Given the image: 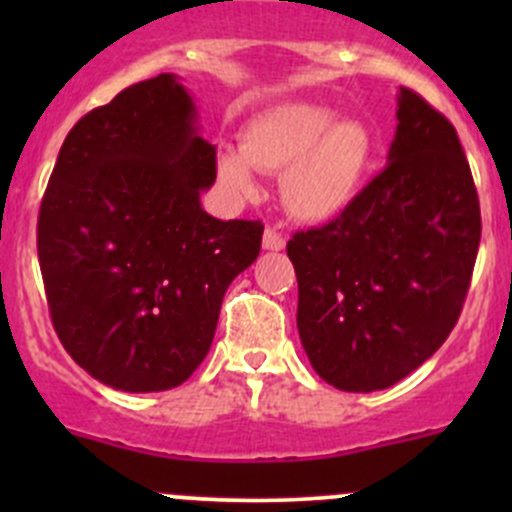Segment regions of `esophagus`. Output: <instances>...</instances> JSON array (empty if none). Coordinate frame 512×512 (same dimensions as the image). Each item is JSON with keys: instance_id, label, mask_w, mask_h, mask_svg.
I'll return each instance as SVG.
<instances>
[{"instance_id": "34e87169", "label": "esophagus", "mask_w": 512, "mask_h": 512, "mask_svg": "<svg viewBox=\"0 0 512 512\" xmlns=\"http://www.w3.org/2000/svg\"><path fill=\"white\" fill-rule=\"evenodd\" d=\"M262 247H265V250H275V252L282 250V247H285V237H282L275 227H267L265 235H262Z\"/></svg>"}]
</instances>
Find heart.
<instances>
[{"mask_svg": "<svg viewBox=\"0 0 512 512\" xmlns=\"http://www.w3.org/2000/svg\"><path fill=\"white\" fill-rule=\"evenodd\" d=\"M374 136L354 118L314 103H282L252 118L240 151L218 156V178L235 195L255 193L252 168L282 173V203L302 223L339 218L364 185Z\"/></svg>", "mask_w": 512, "mask_h": 512, "instance_id": "obj_1", "label": "heart"}]
</instances>
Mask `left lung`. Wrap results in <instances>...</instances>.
I'll use <instances>...</instances> for the list:
<instances>
[{
    "label": "left lung",
    "mask_w": 512,
    "mask_h": 512,
    "mask_svg": "<svg viewBox=\"0 0 512 512\" xmlns=\"http://www.w3.org/2000/svg\"><path fill=\"white\" fill-rule=\"evenodd\" d=\"M389 165L339 218L294 232L297 329L339 391L389 389L438 352L461 317L480 205L456 128L399 91Z\"/></svg>",
    "instance_id": "obj_1"
}]
</instances>
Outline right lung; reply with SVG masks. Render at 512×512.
<instances>
[{
	"label": "right lung",
	"mask_w": 512,
	"mask_h": 512,
	"mask_svg": "<svg viewBox=\"0 0 512 512\" xmlns=\"http://www.w3.org/2000/svg\"><path fill=\"white\" fill-rule=\"evenodd\" d=\"M215 146L175 74L141 81L69 131L46 185L36 250L71 359L131 394L190 379L230 282L260 255V220L200 205Z\"/></svg>",
	"instance_id": "add662e5"
}]
</instances>
